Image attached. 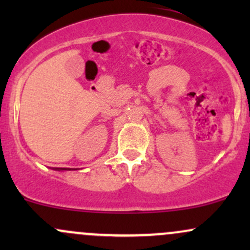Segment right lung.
<instances>
[{"label":"right lung","instance_id":"obj_1","mask_svg":"<svg viewBox=\"0 0 250 250\" xmlns=\"http://www.w3.org/2000/svg\"><path fill=\"white\" fill-rule=\"evenodd\" d=\"M56 170H71L70 168H56Z\"/></svg>","mask_w":250,"mask_h":250}]
</instances>
